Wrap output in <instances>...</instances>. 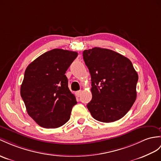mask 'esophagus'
Returning a JSON list of instances; mask_svg holds the SVG:
<instances>
[{"label":"esophagus","instance_id":"obj_1","mask_svg":"<svg viewBox=\"0 0 161 161\" xmlns=\"http://www.w3.org/2000/svg\"><path fill=\"white\" fill-rule=\"evenodd\" d=\"M81 93H82V92H81V91H78V92H76L75 93L76 96L77 97H80V96H81Z\"/></svg>","mask_w":161,"mask_h":161}]
</instances>
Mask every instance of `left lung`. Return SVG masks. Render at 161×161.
Masks as SVG:
<instances>
[{"instance_id":"obj_1","label":"left lung","mask_w":161,"mask_h":161,"mask_svg":"<svg viewBox=\"0 0 161 161\" xmlns=\"http://www.w3.org/2000/svg\"><path fill=\"white\" fill-rule=\"evenodd\" d=\"M83 55L92 78V99L87 105L91 115L106 123L122 118L136 97L138 74L132 62L98 47L84 50Z\"/></svg>"}]
</instances>
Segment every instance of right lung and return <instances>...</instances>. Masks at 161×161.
I'll return each instance as SVG.
<instances>
[{
	"label": "right lung",
	"mask_w": 161,
	"mask_h": 161,
	"mask_svg": "<svg viewBox=\"0 0 161 161\" xmlns=\"http://www.w3.org/2000/svg\"><path fill=\"white\" fill-rule=\"evenodd\" d=\"M77 56L76 52L56 48L27 66L20 95L29 115L40 126L56 128L69 119L77 102L65 74Z\"/></svg>",
	"instance_id": "right-lung-1"
}]
</instances>
